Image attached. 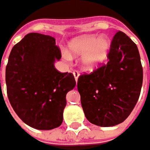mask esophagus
Wrapping results in <instances>:
<instances>
[{
  "label": "esophagus",
  "instance_id": "esophagus-1",
  "mask_svg": "<svg viewBox=\"0 0 150 150\" xmlns=\"http://www.w3.org/2000/svg\"><path fill=\"white\" fill-rule=\"evenodd\" d=\"M73 75H74V76H75V81L77 82V81H78V78H79V76H80L79 73H78L77 71H74V72H73Z\"/></svg>",
  "mask_w": 150,
  "mask_h": 150
}]
</instances>
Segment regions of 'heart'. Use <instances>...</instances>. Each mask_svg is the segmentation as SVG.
Returning a JSON list of instances; mask_svg holds the SVG:
<instances>
[{
    "mask_svg": "<svg viewBox=\"0 0 150 150\" xmlns=\"http://www.w3.org/2000/svg\"><path fill=\"white\" fill-rule=\"evenodd\" d=\"M111 41L108 36L103 35H81L70 40L69 43V55L81 57V67L86 72L97 70L105 62L110 54ZM65 57L69 55L65 53Z\"/></svg>",
    "mask_w": 150,
    "mask_h": 150,
    "instance_id": "heart-1",
    "label": "heart"
}]
</instances>
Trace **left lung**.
Here are the masks:
<instances>
[{
    "instance_id": "8db88e82",
    "label": "left lung",
    "mask_w": 150,
    "mask_h": 150,
    "mask_svg": "<svg viewBox=\"0 0 150 150\" xmlns=\"http://www.w3.org/2000/svg\"><path fill=\"white\" fill-rule=\"evenodd\" d=\"M109 62L78 79V92L86 118L108 127L123 122L138 100L143 67L137 45L119 31L111 42Z\"/></svg>"
}]
</instances>
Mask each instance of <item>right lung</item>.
I'll use <instances>...</instances> for the list:
<instances>
[{"mask_svg": "<svg viewBox=\"0 0 150 150\" xmlns=\"http://www.w3.org/2000/svg\"><path fill=\"white\" fill-rule=\"evenodd\" d=\"M61 58L51 35H26L14 46L6 68L9 102L23 121L38 130H52L63 122L66 94L75 86L72 73L54 66Z\"/></svg>", "mask_w": 150, "mask_h": 150, "instance_id": "right-lung-1", "label": "right lung"}]
</instances>
